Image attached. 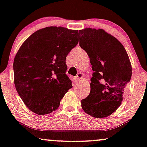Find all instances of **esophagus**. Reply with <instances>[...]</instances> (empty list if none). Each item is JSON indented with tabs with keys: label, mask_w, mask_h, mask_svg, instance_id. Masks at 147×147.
<instances>
[{
	"label": "esophagus",
	"mask_w": 147,
	"mask_h": 147,
	"mask_svg": "<svg viewBox=\"0 0 147 147\" xmlns=\"http://www.w3.org/2000/svg\"><path fill=\"white\" fill-rule=\"evenodd\" d=\"M75 79L76 80H77V82H80V81H82V79H83V75H82V73L77 74V75L76 76Z\"/></svg>",
	"instance_id": "esophagus-1"
}]
</instances>
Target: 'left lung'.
<instances>
[{
	"mask_svg": "<svg viewBox=\"0 0 147 147\" xmlns=\"http://www.w3.org/2000/svg\"><path fill=\"white\" fill-rule=\"evenodd\" d=\"M79 32V45L94 71L90 94L81 100L82 107L92 117H106L122 104L132 76L131 61L122 43L104 30L86 28Z\"/></svg>",
	"mask_w": 147,
	"mask_h": 147,
	"instance_id": "obj_1",
	"label": "left lung"
}]
</instances>
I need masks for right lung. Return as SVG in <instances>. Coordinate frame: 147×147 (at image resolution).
Instances as JSON below:
<instances>
[{"instance_id": "1", "label": "right lung", "mask_w": 147, "mask_h": 147, "mask_svg": "<svg viewBox=\"0 0 147 147\" xmlns=\"http://www.w3.org/2000/svg\"><path fill=\"white\" fill-rule=\"evenodd\" d=\"M78 30L50 26L23 42L14 60V84L25 106L39 115L57 110L72 88L65 59L78 43Z\"/></svg>"}]
</instances>
